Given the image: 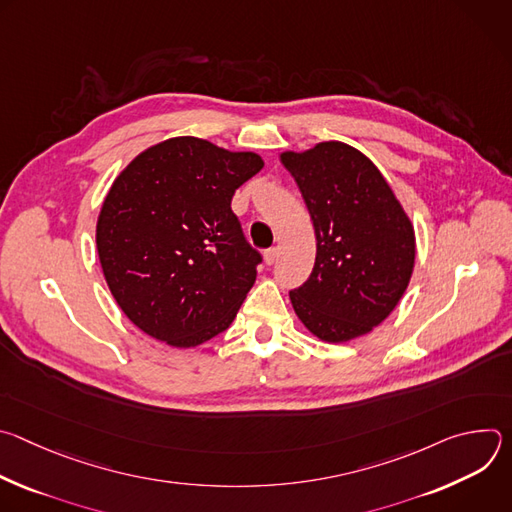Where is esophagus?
<instances>
[{"instance_id": "34e87169", "label": "esophagus", "mask_w": 512, "mask_h": 512, "mask_svg": "<svg viewBox=\"0 0 512 512\" xmlns=\"http://www.w3.org/2000/svg\"><path fill=\"white\" fill-rule=\"evenodd\" d=\"M277 255H279V253H277V249H267V251H265V255H263V259H265V263H267V265H273V263L277 261Z\"/></svg>"}]
</instances>
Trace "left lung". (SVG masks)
<instances>
[{
    "instance_id": "8db88e82",
    "label": "left lung",
    "mask_w": 512,
    "mask_h": 512,
    "mask_svg": "<svg viewBox=\"0 0 512 512\" xmlns=\"http://www.w3.org/2000/svg\"><path fill=\"white\" fill-rule=\"evenodd\" d=\"M316 233L308 281L289 291L302 324L338 344L369 334L399 304L415 267V231L379 168L342 141L281 152Z\"/></svg>"
}]
</instances>
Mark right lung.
I'll use <instances>...</instances> for the list:
<instances>
[{
    "instance_id": "obj_1",
    "label": "right lung",
    "mask_w": 512,
    "mask_h": 512,
    "mask_svg": "<svg viewBox=\"0 0 512 512\" xmlns=\"http://www.w3.org/2000/svg\"><path fill=\"white\" fill-rule=\"evenodd\" d=\"M261 168L255 152L182 135L150 145L113 180L97 253L111 296L141 332L194 348L231 326L261 261L231 200Z\"/></svg>"
}]
</instances>
